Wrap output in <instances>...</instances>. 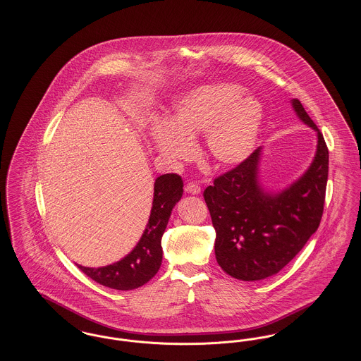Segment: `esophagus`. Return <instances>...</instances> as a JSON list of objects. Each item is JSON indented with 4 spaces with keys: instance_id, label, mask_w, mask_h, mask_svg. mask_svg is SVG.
Segmentation results:
<instances>
[{
    "instance_id": "1",
    "label": "esophagus",
    "mask_w": 361,
    "mask_h": 361,
    "mask_svg": "<svg viewBox=\"0 0 361 361\" xmlns=\"http://www.w3.org/2000/svg\"><path fill=\"white\" fill-rule=\"evenodd\" d=\"M200 190H202L200 185H197V184H195V183H188V184L185 185V192L190 193V195H199Z\"/></svg>"
}]
</instances>
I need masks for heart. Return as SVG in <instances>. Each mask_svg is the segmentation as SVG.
<instances>
[{"label": "heart", "instance_id": "heart-1", "mask_svg": "<svg viewBox=\"0 0 361 361\" xmlns=\"http://www.w3.org/2000/svg\"><path fill=\"white\" fill-rule=\"evenodd\" d=\"M233 84L200 86L173 104L171 124L153 128L157 149L171 159L187 161L195 153L192 139L206 131L207 153L218 166H235L256 147L264 109L256 99L240 96Z\"/></svg>", "mask_w": 361, "mask_h": 361}]
</instances>
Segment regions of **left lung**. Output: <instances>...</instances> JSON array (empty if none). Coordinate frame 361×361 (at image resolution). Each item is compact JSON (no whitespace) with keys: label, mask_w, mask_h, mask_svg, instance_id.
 <instances>
[{"label":"left lung","mask_w":361,"mask_h":361,"mask_svg":"<svg viewBox=\"0 0 361 361\" xmlns=\"http://www.w3.org/2000/svg\"><path fill=\"white\" fill-rule=\"evenodd\" d=\"M292 106L318 137L315 157L300 178L281 192H267L258 183V147L238 166L216 177L203 193L216 231V261L238 280L256 281L280 272L322 219L329 150L302 103L293 99Z\"/></svg>","instance_id":"obj_1"}]
</instances>
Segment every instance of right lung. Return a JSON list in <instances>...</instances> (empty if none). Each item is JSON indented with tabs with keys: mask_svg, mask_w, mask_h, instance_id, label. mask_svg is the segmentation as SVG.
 Instances as JSON below:
<instances>
[{
	"mask_svg": "<svg viewBox=\"0 0 361 361\" xmlns=\"http://www.w3.org/2000/svg\"><path fill=\"white\" fill-rule=\"evenodd\" d=\"M183 180L176 173L157 177L153 207L137 246L121 261L102 268H78L96 283L108 288L128 291L146 284L154 277L162 262L161 240L171 218L173 207L183 196Z\"/></svg>",
	"mask_w": 361,
	"mask_h": 361,
	"instance_id": "obj_1",
	"label": "right lung"
}]
</instances>
